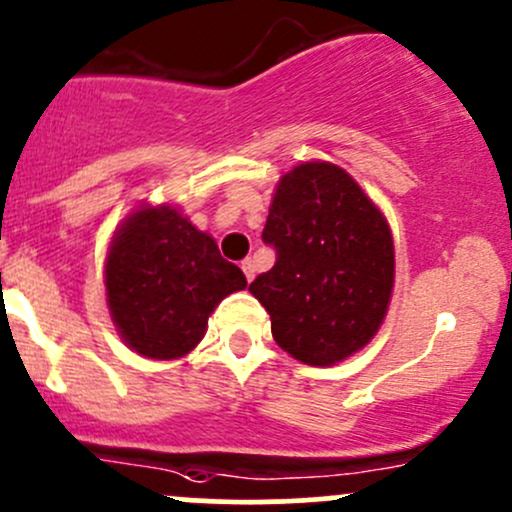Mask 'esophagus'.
I'll list each match as a JSON object with an SVG mask.
<instances>
[{"instance_id":"esophagus-1","label":"esophagus","mask_w":512,"mask_h":512,"mask_svg":"<svg viewBox=\"0 0 512 512\" xmlns=\"http://www.w3.org/2000/svg\"><path fill=\"white\" fill-rule=\"evenodd\" d=\"M241 271H244V276H246V280H254V276H256V266H254V261H251V258H244V261H241Z\"/></svg>"}]
</instances>
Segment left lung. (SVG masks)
Returning <instances> with one entry per match:
<instances>
[{
	"label": "left lung",
	"instance_id": "obj_1",
	"mask_svg": "<svg viewBox=\"0 0 512 512\" xmlns=\"http://www.w3.org/2000/svg\"><path fill=\"white\" fill-rule=\"evenodd\" d=\"M261 239L276 263L249 290L280 349L329 366L371 342L393 290V236L346 170L317 161L283 175Z\"/></svg>",
	"mask_w": 512,
	"mask_h": 512
}]
</instances>
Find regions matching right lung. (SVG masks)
<instances>
[{
    "mask_svg": "<svg viewBox=\"0 0 512 512\" xmlns=\"http://www.w3.org/2000/svg\"><path fill=\"white\" fill-rule=\"evenodd\" d=\"M107 302L124 342L148 359H178L205 337L207 317L246 288L212 236L173 207H144L124 222L104 268Z\"/></svg>",
    "mask_w": 512,
    "mask_h": 512,
    "instance_id": "1",
    "label": "right lung"
}]
</instances>
